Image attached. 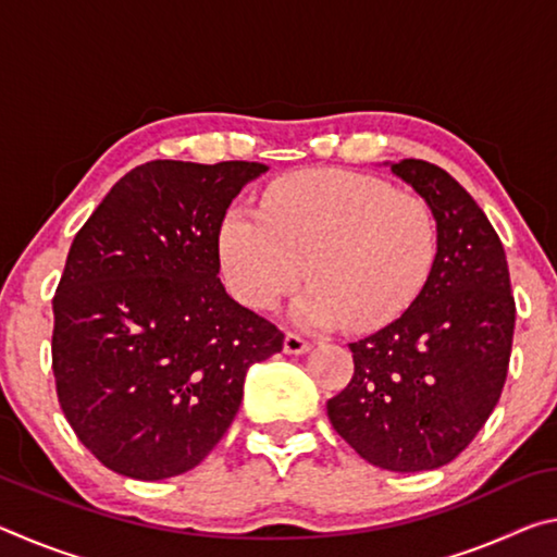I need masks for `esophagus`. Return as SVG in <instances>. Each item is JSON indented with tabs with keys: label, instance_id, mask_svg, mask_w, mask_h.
I'll list each match as a JSON object with an SVG mask.
<instances>
[{
	"label": "esophagus",
	"instance_id": "obj_1",
	"mask_svg": "<svg viewBox=\"0 0 557 557\" xmlns=\"http://www.w3.org/2000/svg\"><path fill=\"white\" fill-rule=\"evenodd\" d=\"M309 348H312V344H309L307 338H301L297 334H285V344H282V351L285 354L301 356V354H307Z\"/></svg>",
	"mask_w": 557,
	"mask_h": 557
}]
</instances>
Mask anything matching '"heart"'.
<instances>
[{"label": "heart", "instance_id": "obj_1", "mask_svg": "<svg viewBox=\"0 0 557 557\" xmlns=\"http://www.w3.org/2000/svg\"><path fill=\"white\" fill-rule=\"evenodd\" d=\"M215 248L245 307L265 312L307 277L312 287L289 312L299 326L373 332L395 322L425 287L437 223L425 199L383 178L305 169L277 178L262 211L231 206Z\"/></svg>", "mask_w": 557, "mask_h": 557}]
</instances>
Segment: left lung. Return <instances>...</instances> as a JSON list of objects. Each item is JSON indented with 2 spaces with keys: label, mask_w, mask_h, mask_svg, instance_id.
Returning a JSON list of instances; mask_svg holds the SVG:
<instances>
[{
  "label": "left lung",
  "mask_w": 557,
  "mask_h": 557,
  "mask_svg": "<svg viewBox=\"0 0 557 557\" xmlns=\"http://www.w3.org/2000/svg\"><path fill=\"white\" fill-rule=\"evenodd\" d=\"M385 164L428 201L437 256L400 319L348 344L354 379L326 412L366 461L412 474L447 465L484 428L502 398L516 305L504 245L465 186L422 159Z\"/></svg>",
  "instance_id": "left-lung-1"
}]
</instances>
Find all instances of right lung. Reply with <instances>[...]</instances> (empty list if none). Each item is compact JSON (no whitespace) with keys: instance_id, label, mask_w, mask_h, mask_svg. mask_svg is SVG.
<instances>
[{"instance_id":"right-lung-1","label":"right lung","mask_w":557,"mask_h":557,"mask_svg":"<svg viewBox=\"0 0 557 557\" xmlns=\"http://www.w3.org/2000/svg\"><path fill=\"white\" fill-rule=\"evenodd\" d=\"M260 162L154 159L75 233L53 297L61 410L108 469L159 482L219 445L282 332L221 285L219 225Z\"/></svg>"}]
</instances>
